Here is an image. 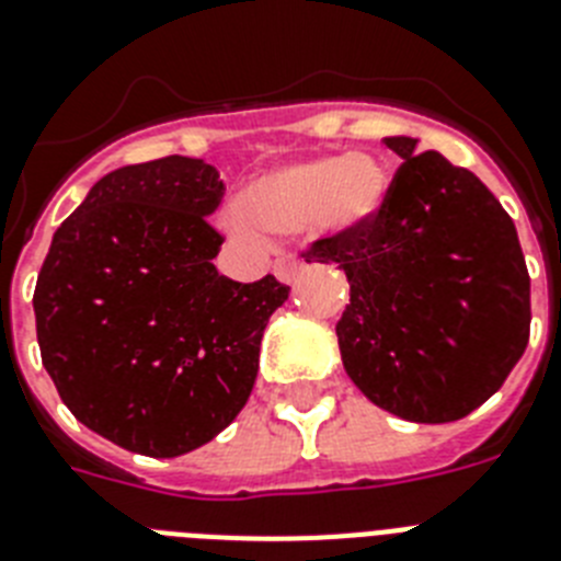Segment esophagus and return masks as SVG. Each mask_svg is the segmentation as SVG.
<instances>
[{
  "instance_id": "esophagus-1",
  "label": "esophagus",
  "mask_w": 561,
  "mask_h": 561,
  "mask_svg": "<svg viewBox=\"0 0 561 561\" xmlns=\"http://www.w3.org/2000/svg\"><path fill=\"white\" fill-rule=\"evenodd\" d=\"M302 271V262H296V259H276L273 262V273H276V279L285 282V285H294L296 276Z\"/></svg>"
}]
</instances>
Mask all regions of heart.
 <instances>
[{"label": "heart", "mask_w": 561, "mask_h": 561, "mask_svg": "<svg viewBox=\"0 0 561 561\" xmlns=\"http://www.w3.org/2000/svg\"><path fill=\"white\" fill-rule=\"evenodd\" d=\"M388 202V173L374 157H319L285 164L253 179L242 193V210L233 230L253 233V225L276 237H294L305 228L331 237L374 225Z\"/></svg>", "instance_id": "b5f03b06"}]
</instances>
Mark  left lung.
<instances>
[{
    "label": "left lung",
    "instance_id": "obj_1",
    "mask_svg": "<svg viewBox=\"0 0 561 561\" xmlns=\"http://www.w3.org/2000/svg\"><path fill=\"white\" fill-rule=\"evenodd\" d=\"M374 225L310 244L336 262L351 305L336 324L347 376L382 411L442 425L502 388L530 336V276L513 219L465 168L416 139Z\"/></svg>",
    "mask_w": 561,
    "mask_h": 561
}]
</instances>
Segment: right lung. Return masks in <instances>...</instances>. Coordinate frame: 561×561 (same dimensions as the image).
Instances as JSON below:
<instances>
[{
    "label": "right lung",
    "instance_id": "obj_1",
    "mask_svg": "<svg viewBox=\"0 0 561 561\" xmlns=\"http://www.w3.org/2000/svg\"><path fill=\"white\" fill-rule=\"evenodd\" d=\"M205 159L111 171L54 233L33 290L42 365L68 411L125 450L171 459L239 416L262 333L290 288L216 271Z\"/></svg>",
    "mask_w": 561,
    "mask_h": 561
}]
</instances>
